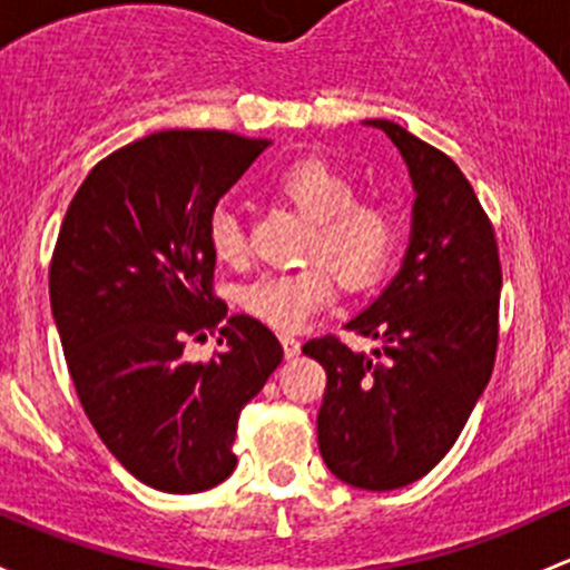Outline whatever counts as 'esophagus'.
I'll use <instances>...</instances> for the list:
<instances>
[{
  "mask_svg": "<svg viewBox=\"0 0 570 570\" xmlns=\"http://www.w3.org/2000/svg\"><path fill=\"white\" fill-rule=\"evenodd\" d=\"M281 344H284V355L289 357V361L301 355V341H297L295 335H281Z\"/></svg>",
  "mask_w": 570,
  "mask_h": 570,
  "instance_id": "1",
  "label": "esophagus"
}]
</instances>
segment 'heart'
Here are the masks:
<instances>
[{
	"label": "heart",
	"mask_w": 570,
	"mask_h": 570,
	"mask_svg": "<svg viewBox=\"0 0 570 570\" xmlns=\"http://www.w3.org/2000/svg\"><path fill=\"white\" fill-rule=\"evenodd\" d=\"M273 190L311 220L305 239L311 265L254 281L243 289L239 303L273 331L295 333L331 305L335 278L346 292H368L391 273L401 245V220L385 202L357 199V185L325 160L292 164L275 177ZM207 239L213 256L224 265L245 259V232L229 209H215Z\"/></svg>",
	"instance_id": "obj_1"
}]
</instances>
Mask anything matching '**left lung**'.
I'll return each instance as SVG.
<instances>
[{
	"label": "left lung",
	"mask_w": 570,
	"mask_h": 570,
	"mask_svg": "<svg viewBox=\"0 0 570 570\" xmlns=\"http://www.w3.org/2000/svg\"><path fill=\"white\" fill-rule=\"evenodd\" d=\"M415 183L412 243L399 275L346 331L382 341L374 357L338 335L303 355L325 368L316 434L335 478L357 489L415 483L459 440L489 385L500 341L502 265L494 226L461 169L387 119Z\"/></svg>",
	"instance_id": "8db88e82"
}]
</instances>
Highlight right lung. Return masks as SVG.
Listing matches in <instances>:
<instances>
[{"label": "right lung", "instance_id": "1", "mask_svg": "<svg viewBox=\"0 0 570 570\" xmlns=\"http://www.w3.org/2000/svg\"><path fill=\"white\" fill-rule=\"evenodd\" d=\"M226 130H160L114 149L76 190L48 265L70 380L111 456L147 487L196 494L235 472L239 410L284 346L254 316L226 320L207 229L267 147ZM219 331L222 352L184 361Z\"/></svg>", "mask_w": 570, "mask_h": 570}]
</instances>
